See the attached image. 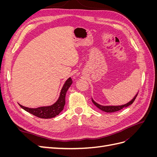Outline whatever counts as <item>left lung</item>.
Listing matches in <instances>:
<instances>
[{
  "instance_id": "8db88e82",
  "label": "left lung",
  "mask_w": 157,
  "mask_h": 157,
  "mask_svg": "<svg viewBox=\"0 0 157 157\" xmlns=\"http://www.w3.org/2000/svg\"><path fill=\"white\" fill-rule=\"evenodd\" d=\"M137 94H138V92H137L136 94V96L134 98H133V99H132L131 101H130L129 102H128L127 103L124 104V105H100V104H99V103H98L95 101L94 99H92V102H93L94 105H96L98 109H101V111L107 112V113H113V112H115V111H120V110H121V109H122L123 108L126 107L128 106L132 105L133 102L134 101L135 99L136 98V97L137 96Z\"/></svg>"
}]
</instances>
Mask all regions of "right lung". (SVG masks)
Listing matches in <instances>:
<instances>
[{"mask_svg":"<svg viewBox=\"0 0 157 157\" xmlns=\"http://www.w3.org/2000/svg\"><path fill=\"white\" fill-rule=\"evenodd\" d=\"M72 79L69 77L65 82L61 90L59 96L54 104L48 106L39 107L37 108H29L24 107L19 103L20 106L24 109L27 112L29 113L32 115L41 118H51L58 115L63 110L64 105L65 104V96L68 89L72 84Z\"/></svg>","mask_w":157,"mask_h":157,"instance_id":"add662e5","label":"right lung"}]
</instances>
